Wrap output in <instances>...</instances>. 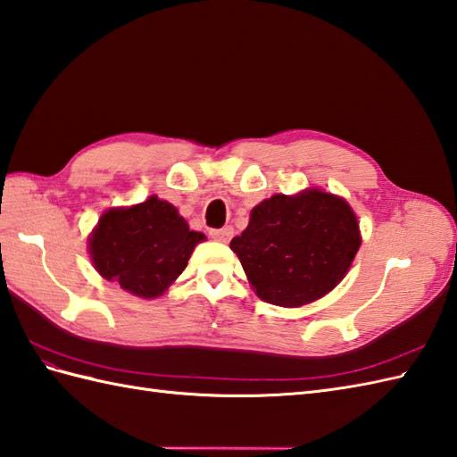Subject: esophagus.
I'll list each match as a JSON object with an SVG mask.
<instances>
[{"label":"esophagus","mask_w":457,"mask_h":457,"mask_svg":"<svg viewBox=\"0 0 457 457\" xmlns=\"http://www.w3.org/2000/svg\"><path fill=\"white\" fill-rule=\"evenodd\" d=\"M233 236V229L231 228H221V229H210V237L221 241V243H228Z\"/></svg>","instance_id":"esophagus-1"}]
</instances>
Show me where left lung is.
<instances>
[{
    "label": "left lung",
    "mask_w": 457,
    "mask_h": 457,
    "mask_svg": "<svg viewBox=\"0 0 457 457\" xmlns=\"http://www.w3.org/2000/svg\"><path fill=\"white\" fill-rule=\"evenodd\" d=\"M360 243L358 220L346 200L305 188L262 200L229 247L261 300L300 307L345 278Z\"/></svg>",
    "instance_id": "8db88e82"
}]
</instances>
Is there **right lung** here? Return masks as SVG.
Segmentation results:
<instances>
[{
	"mask_svg": "<svg viewBox=\"0 0 457 457\" xmlns=\"http://www.w3.org/2000/svg\"><path fill=\"white\" fill-rule=\"evenodd\" d=\"M204 239L173 204L150 196L142 204L104 212L89 236V254L103 278L119 282L137 298H157Z\"/></svg>",
	"mask_w": 457,
	"mask_h": 457,
	"instance_id": "1",
	"label": "right lung"
}]
</instances>
